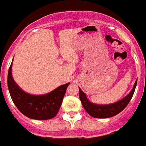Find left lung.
<instances>
[{"label": "left lung", "mask_w": 146, "mask_h": 146, "mask_svg": "<svg viewBox=\"0 0 146 146\" xmlns=\"http://www.w3.org/2000/svg\"><path fill=\"white\" fill-rule=\"evenodd\" d=\"M137 83V80L135 82V84L132 89V91L130 92L128 96H126L125 98L119 100L118 102L113 103L111 104H105V105L96 104H93L91 101H89L86 96V94L79 88L80 101L85 108L86 112L92 117H95V118L112 117V116H116L118 113H120L128 105L130 100L132 99L133 94H134Z\"/></svg>", "instance_id": "1"}]
</instances>
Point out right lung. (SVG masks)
<instances>
[{"label":"right lung","instance_id":"add662e5","mask_svg":"<svg viewBox=\"0 0 146 146\" xmlns=\"http://www.w3.org/2000/svg\"><path fill=\"white\" fill-rule=\"evenodd\" d=\"M70 83L61 85L50 93L36 96L26 93L12 76V63L8 72V88L12 100L23 115L34 120H49L57 115Z\"/></svg>","mask_w":146,"mask_h":146}]
</instances>
